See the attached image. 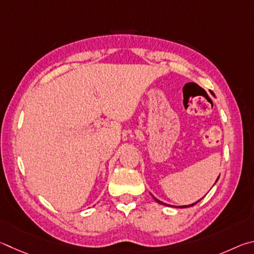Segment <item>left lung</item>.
Segmentation results:
<instances>
[{"instance_id": "left-lung-1", "label": "left lung", "mask_w": 254, "mask_h": 254, "mask_svg": "<svg viewBox=\"0 0 254 254\" xmlns=\"http://www.w3.org/2000/svg\"><path fill=\"white\" fill-rule=\"evenodd\" d=\"M219 177H220V175H219ZM219 177H217V179H216V182H217V180H219ZM216 182H215V183H216ZM152 196H153V198L155 199V201H156L158 204H162V205H166V206H172V207H174V206H173V205H170V204H166V203H164V202H162V201H159V199L158 198H156V197H155L154 196V195H152ZM202 199V198H201ZM201 199H198V201L197 202H199V201H201ZM197 202H195V203H193V204H190V205H182V206H177V207H180V208H185V207H190V206H193L194 205V204H196Z\"/></svg>"}]
</instances>
